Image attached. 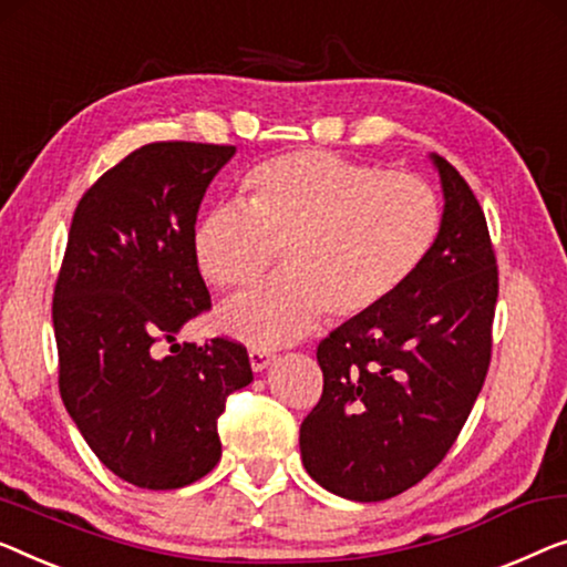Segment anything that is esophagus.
<instances>
[{
  "instance_id": "esophagus-1",
  "label": "esophagus",
  "mask_w": 567,
  "mask_h": 567,
  "mask_svg": "<svg viewBox=\"0 0 567 567\" xmlns=\"http://www.w3.org/2000/svg\"><path fill=\"white\" fill-rule=\"evenodd\" d=\"M250 365H252V371H266V368L274 363L276 360V352L274 350H268V348H250Z\"/></svg>"
}]
</instances>
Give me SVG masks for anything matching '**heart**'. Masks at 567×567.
Wrapping results in <instances>:
<instances>
[{
    "label": "heart",
    "mask_w": 567,
    "mask_h": 567,
    "mask_svg": "<svg viewBox=\"0 0 567 567\" xmlns=\"http://www.w3.org/2000/svg\"><path fill=\"white\" fill-rule=\"evenodd\" d=\"M248 207H215L194 227L202 274L245 291L286 250L289 276L237 299L223 324L258 344L297 340L322 315L355 322L412 284L442 229V204L422 176L327 151L260 163L243 182Z\"/></svg>",
    "instance_id": "b5f03b06"
}]
</instances>
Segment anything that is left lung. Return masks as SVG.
<instances>
[{
	"mask_svg": "<svg viewBox=\"0 0 567 567\" xmlns=\"http://www.w3.org/2000/svg\"><path fill=\"white\" fill-rule=\"evenodd\" d=\"M445 215L412 284L317 344L324 385L299 447L319 486L383 502L442 463L478 399L494 348L498 266L486 215L453 163L434 155Z\"/></svg>",
	"mask_w": 567,
	"mask_h": 567,
	"instance_id": "8db88e82",
	"label": "left lung"
}]
</instances>
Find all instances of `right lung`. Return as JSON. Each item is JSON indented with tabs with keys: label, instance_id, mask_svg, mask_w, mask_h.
<instances>
[{
	"label": "right lung",
	"instance_id": "1",
	"mask_svg": "<svg viewBox=\"0 0 567 567\" xmlns=\"http://www.w3.org/2000/svg\"><path fill=\"white\" fill-rule=\"evenodd\" d=\"M235 145L147 143L86 188L53 289L59 389L122 481L174 491L219 463L227 396L252 381L243 342L176 344L212 309L194 256L204 192ZM172 342L161 359L157 348Z\"/></svg>",
	"mask_w": 567,
	"mask_h": 567
}]
</instances>
